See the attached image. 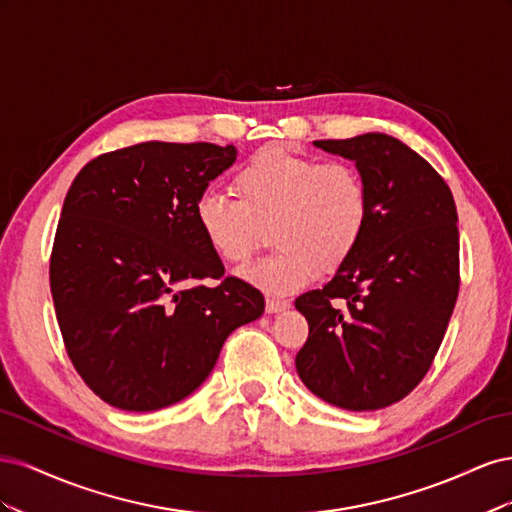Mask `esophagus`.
Wrapping results in <instances>:
<instances>
[{
	"label": "esophagus",
	"mask_w": 512,
	"mask_h": 512,
	"mask_svg": "<svg viewBox=\"0 0 512 512\" xmlns=\"http://www.w3.org/2000/svg\"><path fill=\"white\" fill-rule=\"evenodd\" d=\"M267 314H280V312H286V309L290 307L288 301H280V299H267Z\"/></svg>",
	"instance_id": "obj_1"
}]
</instances>
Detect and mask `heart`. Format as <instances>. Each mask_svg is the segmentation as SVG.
Wrapping results in <instances>:
<instances>
[{
    "mask_svg": "<svg viewBox=\"0 0 512 512\" xmlns=\"http://www.w3.org/2000/svg\"><path fill=\"white\" fill-rule=\"evenodd\" d=\"M232 194H205L196 224L209 250L239 267L258 250L265 230L277 252L241 277L269 297H286L312 284L320 271L344 267L369 220V192L359 170L322 162L284 147H265L230 181Z\"/></svg>",
    "mask_w": 512,
    "mask_h": 512,
    "instance_id": "obj_1",
    "label": "heart"
}]
</instances>
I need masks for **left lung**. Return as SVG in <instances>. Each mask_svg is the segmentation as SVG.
<instances>
[{
    "label": "left lung",
    "instance_id": "1",
    "mask_svg": "<svg viewBox=\"0 0 512 512\" xmlns=\"http://www.w3.org/2000/svg\"><path fill=\"white\" fill-rule=\"evenodd\" d=\"M314 147L365 179L369 220L329 284L294 301L309 324L301 382L331 406L367 412L425 378L459 292V228L444 179L399 138L367 132Z\"/></svg>",
    "mask_w": 512,
    "mask_h": 512
}]
</instances>
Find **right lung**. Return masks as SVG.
<instances>
[{
  "label": "right lung",
  "mask_w": 512,
  "mask_h": 512,
  "mask_svg": "<svg viewBox=\"0 0 512 512\" xmlns=\"http://www.w3.org/2000/svg\"><path fill=\"white\" fill-rule=\"evenodd\" d=\"M237 147L149 141L91 160L61 209L51 292L66 350L106 404L151 412L207 380L265 297L200 235L196 203ZM215 279V287L200 281Z\"/></svg>",
  "instance_id": "1"
}]
</instances>
